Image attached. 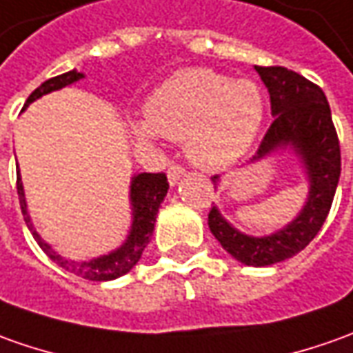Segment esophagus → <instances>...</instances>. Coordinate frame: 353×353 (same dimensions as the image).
Here are the masks:
<instances>
[{
  "instance_id": "1",
  "label": "esophagus",
  "mask_w": 353,
  "mask_h": 353,
  "mask_svg": "<svg viewBox=\"0 0 353 353\" xmlns=\"http://www.w3.org/2000/svg\"><path fill=\"white\" fill-rule=\"evenodd\" d=\"M183 176H185V168H181L179 164H172V166L168 168V181H170V185H176Z\"/></svg>"
}]
</instances>
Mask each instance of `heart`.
I'll return each mask as SVG.
<instances>
[{"label": "heart", "mask_w": 353, "mask_h": 353, "mask_svg": "<svg viewBox=\"0 0 353 353\" xmlns=\"http://www.w3.org/2000/svg\"><path fill=\"white\" fill-rule=\"evenodd\" d=\"M143 139L152 131L187 141V154L203 170L234 166L257 141L265 119V98L253 81L232 79L212 69H183L166 79L148 98Z\"/></svg>", "instance_id": "1"}]
</instances>
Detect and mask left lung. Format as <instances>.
Instances as JSON below:
<instances>
[{"instance_id":"obj_1","label":"left lung","mask_w":353,"mask_h":353,"mask_svg":"<svg viewBox=\"0 0 353 353\" xmlns=\"http://www.w3.org/2000/svg\"><path fill=\"white\" fill-rule=\"evenodd\" d=\"M255 69L268 88L274 121L251 162L280 146H294L311 183L307 203L292 224L272 236L251 237L237 232L220 216L216 207L208 212V228L232 257L249 267H267L299 253L317 236L332 207L342 162L336 127L323 88L286 67L255 65ZM210 179L216 185L218 176Z\"/></svg>"}]
</instances>
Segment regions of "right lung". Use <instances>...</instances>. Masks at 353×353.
Returning a JSON list of instances; mask_svg holds the SVG:
<instances>
[{
    "label": "right lung",
    "mask_w": 353,
    "mask_h": 353,
    "mask_svg": "<svg viewBox=\"0 0 353 353\" xmlns=\"http://www.w3.org/2000/svg\"><path fill=\"white\" fill-rule=\"evenodd\" d=\"M79 79H83V73L67 71L63 75L52 77L44 81L42 85L36 88L32 94L28 96L25 106H28L30 102H34L36 98L48 94L52 90L63 88V86L75 83ZM168 177L166 174H139L133 177L131 181V203H133V226L129 232V237L123 245L116 249L114 253L104 255V257L92 259V261H85V263H75L57 255L52 247L46 243L42 237L38 236L32 224H30V216L26 212L25 203V191H23V183H21V176L17 174V195H19V203H21V210L28 230L32 232V236L38 241L40 249L44 251L48 257L52 259L56 265L75 274V276L85 278V280H92V282H106V280H114V278L123 276L125 272H129L131 268L135 267L137 261L141 259L145 247L148 245L152 232H154V222H157L158 208L160 203L164 201V196L168 193Z\"/></svg>",
    "instance_id": "obj_1"
}]
</instances>
